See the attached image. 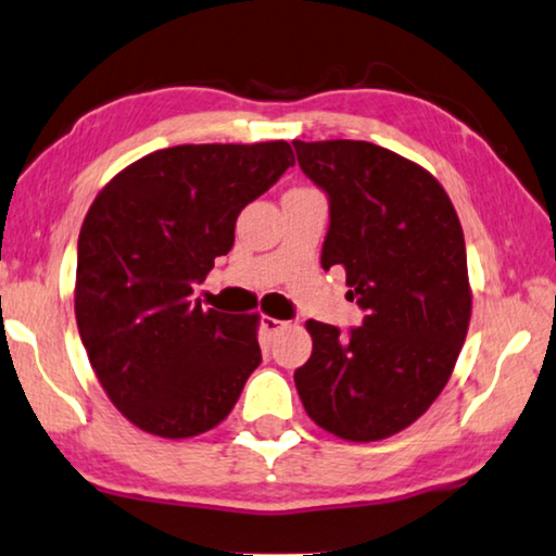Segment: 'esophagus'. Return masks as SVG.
Returning <instances> with one entry per match:
<instances>
[{"instance_id":"34e87169","label":"esophagus","mask_w":556,"mask_h":556,"mask_svg":"<svg viewBox=\"0 0 556 556\" xmlns=\"http://www.w3.org/2000/svg\"><path fill=\"white\" fill-rule=\"evenodd\" d=\"M281 327H285V323H281V319H275V317H262V330L264 332H269V334H275V332H279Z\"/></svg>"}]
</instances>
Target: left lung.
<instances>
[{
  "mask_svg": "<svg viewBox=\"0 0 556 556\" xmlns=\"http://www.w3.org/2000/svg\"><path fill=\"white\" fill-rule=\"evenodd\" d=\"M330 201L323 269L342 267L365 312L348 334L309 319L312 355L294 370L304 410L345 441H380L418 420L448 382L468 319L456 208L426 168L367 140H292Z\"/></svg>",
  "mask_w": 556,
  "mask_h": 556,
  "instance_id": "left-lung-1",
  "label": "left lung"
}]
</instances>
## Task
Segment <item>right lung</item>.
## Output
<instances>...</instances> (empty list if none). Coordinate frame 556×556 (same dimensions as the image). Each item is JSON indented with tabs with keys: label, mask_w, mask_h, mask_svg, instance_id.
<instances>
[{
	"label": "right lung",
	"mask_w": 556,
	"mask_h": 556,
	"mask_svg": "<svg viewBox=\"0 0 556 556\" xmlns=\"http://www.w3.org/2000/svg\"><path fill=\"white\" fill-rule=\"evenodd\" d=\"M289 166L287 140L161 148L92 201L77 239V330L100 386L140 431H211L260 367V315L203 309L193 285L229 254L241 208Z\"/></svg>",
	"instance_id": "1"
}]
</instances>
